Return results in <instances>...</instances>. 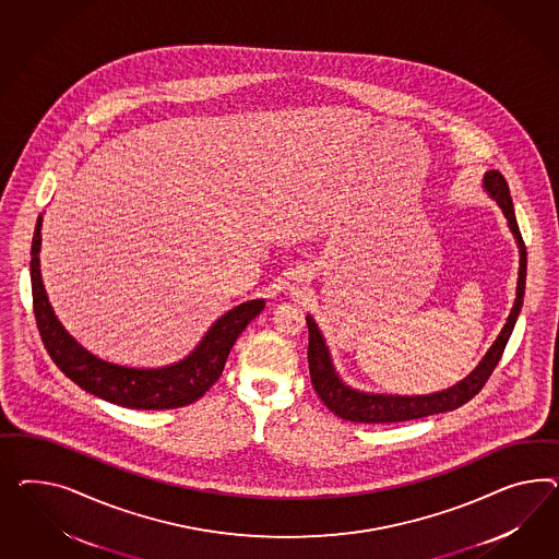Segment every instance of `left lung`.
I'll list each match as a JSON object with an SVG mask.
<instances>
[{"mask_svg": "<svg viewBox=\"0 0 559 559\" xmlns=\"http://www.w3.org/2000/svg\"><path fill=\"white\" fill-rule=\"evenodd\" d=\"M484 189L498 203V207L504 213L509 227L513 231L514 240L519 246V281H516V299H514L511 316L507 319L502 332L498 333L497 342L486 352L483 362L478 364L468 377L453 384L452 389L439 391L433 394H419V396H403V394H374L356 391L347 386L342 378L337 377L333 368L330 347L325 346V340L319 332L318 323L311 316H307V328H309V374L313 389L323 401V405L335 413L337 417L354 423H399L421 419L427 415L445 413L453 408L462 407L468 403L472 396L483 391L484 384L492 370L497 368L498 360L504 352V346L513 333L514 323L523 307L525 297V278H527V250L519 231V224L514 217L513 199L509 185L498 170H488L484 175Z\"/></svg>", "mask_w": 559, "mask_h": 559, "instance_id": "1", "label": "left lung"}]
</instances>
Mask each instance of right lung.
<instances>
[{"label":"right lung","instance_id":"add662e5","mask_svg":"<svg viewBox=\"0 0 559 559\" xmlns=\"http://www.w3.org/2000/svg\"><path fill=\"white\" fill-rule=\"evenodd\" d=\"M40 227L43 215L36 219L31 250L32 302L38 332L45 342L46 352L61 368L62 374L71 378L83 391L107 403L148 411L185 407L195 403L222 377L234 342L264 309V299H252L229 309L226 316L213 323L195 349L182 358L181 362L163 368H130L107 362L81 346L62 328L48 302L38 258L43 241Z\"/></svg>","mask_w":559,"mask_h":559}]
</instances>
